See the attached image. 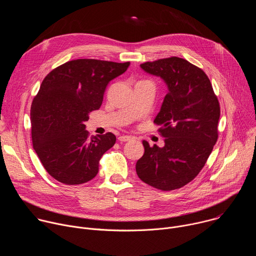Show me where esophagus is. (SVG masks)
<instances>
[{"label":"esophagus","instance_id":"esophagus-1","mask_svg":"<svg viewBox=\"0 0 256 256\" xmlns=\"http://www.w3.org/2000/svg\"><path fill=\"white\" fill-rule=\"evenodd\" d=\"M132 138L130 136H120L118 138V140L120 142H128V140H130Z\"/></svg>","mask_w":256,"mask_h":256}]
</instances>
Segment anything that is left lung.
Segmentation results:
<instances>
[{"instance_id": "obj_1", "label": "left lung", "mask_w": 256, "mask_h": 256, "mask_svg": "<svg viewBox=\"0 0 256 256\" xmlns=\"http://www.w3.org/2000/svg\"><path fill=\"white\" fill-rule=\"evenodd\" d=\"M168 86L154 120L165 146L142 140L144 153L136 164L138 178L154 188H184L204 168L216 142L220 104L206 72L184 58L171 56L140 64Z\"/></svg>"}]
</instances>
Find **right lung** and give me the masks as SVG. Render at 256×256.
I'll return each mask as SVG.
<instances>
[{
  "mask_svg": "<svg viewBox=\"0 0 256 256\" xmlns=\"http://www.w3.org/2000/svg\"><path fill=\"white\" fill-rule=\"evenodd\" d=\"M130 64L72 60L44 79L31 104V138L34 151L56 180L76 186L97 175L101 157L114 147L116 136L112 132L89 136L84 122L100 108L107 84Z\"/></svg>",
  "mask_w": 256,
  "mask_h": 256,
  "instance_id": "add662e5",
  "label": "right lung"
}]
</instances>
